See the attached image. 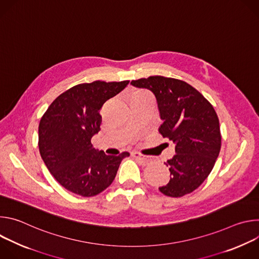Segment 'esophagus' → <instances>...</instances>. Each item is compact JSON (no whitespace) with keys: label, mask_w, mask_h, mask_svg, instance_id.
<instances>
[{"label":"esophagus","mask_w":259,"mask_h":259,"mask_svg":"<svg viewBox=\"0 0 259 259\" xmlns=\"http://www.w3.org/2000/svg\"><path fill=\"white\" fill-rule=\"evenodd\" d=\"M132 156H133L136 160H138L143 166H144V165H147V164H149V163L151 162V158L144 157V156H142L141 154H139V153H137V152H133V153H132Z\"/></svg>","instance_id":"esophagus-1"}]
</instances>
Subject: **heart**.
I'll return each mask as SVG.
<instances>
[{
    "label": "heart",
    "mask_w": 259,
    "mask_h": 259,
    "mask_svg": "<svg viewBox=\"0 0 259 259\" xmlns=\"http://www.w3.org/2000/svg\"><path fill=\"white\" fill-rule=\"evenodd\" d=\"M143 94H147V92H145V91H138V92L134 93L132 97H135V96H138V95H143Z\"/></svg>",
    "instance_id": "obj_1"
}]
</instances>
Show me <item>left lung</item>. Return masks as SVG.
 <instances>
[{
	"label": "left lung",
	"mask_w": 259,
	"mask_h": 259,
	"mask_svg": "<svg viewBox=\"0 0 259 259\" xmlns=\"http://www.w3.org/2000/svg\"><path fill=\"white\" fill-rule=\"evenodd\" d=\"M131 84L154 93L164 121L159 132L176 144V154L166 163L171 178L159 191L172 198L191 194L208 177L220 152L214 107L196 88L178 79L152 76Z\"/></svg>",
	"instance_id": "8db88e82"
}]
</instances>
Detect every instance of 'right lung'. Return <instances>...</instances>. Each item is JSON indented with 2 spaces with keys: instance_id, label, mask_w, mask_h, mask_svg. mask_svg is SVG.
I'll return each instance as SVG.
<instances>
[{
  "instance_id": "1",
  "label": "right lung",
  "mask_w": 259,
  "mask_h": 259,
  "mask_svg": "<svg viewBox=\"0 0 259 259\" xmlns=\"http://www.w3.org/2000/svg\"><path fill=\"white\" fill-rule=\"evenodd\" d=\"M129 81H94L73 86L49 105L39 125V151L52 176L67 191L93 197L114 181L123 152L108 156L96 151L91 138L100 130L99 109Z\"/></svg>"
}]
</instances>
